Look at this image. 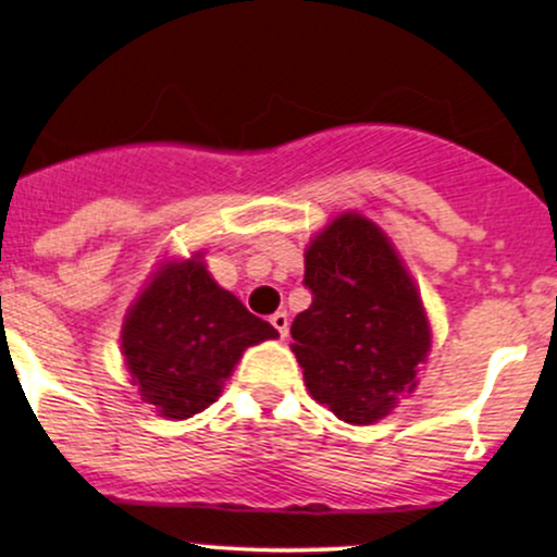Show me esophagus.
Listing matches in <instances>:
<instances>
[{
    "instance_id": "1",
    "label": "esophagus",
    "mask_w": 557,
    "mask_h": 557,
    "mask_svg": "<svg viewBox=\"0 0 557 557\" xmlns=\"http://www.w3.org/2000/svg\"><path fill=\"white\" fill-rule=\"evenodd\" d=\"M269 322H272V327L277 330L280 338H285V335H288V314H285V311H274V314L269 317Z\"/></svg>"
}]
</instances>
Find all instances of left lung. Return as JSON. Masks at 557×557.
Instances as JSON below:
<instances>
[{
    "instance_id": "1",
    "label": "left lung",
    "mask_w": 557,
    "mask_h": 557,
    "mask_svg": "<svg viewBox=\"0 0 557 557\" xmlns=\"http://www.w3.org/2000/svg\"><path fill=\"white\" fill-rule=\"evenodd\" d=\"M311 307L293 320L309 394L344 423L370 425L418 386L431 325L399 253L362 213H341L304 256Z\"/></svg>"
}]
</instances>
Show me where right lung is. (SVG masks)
I'll use <instances>...</instances> for the list:
<instances>
[{
    "instance_id": "add662e5",
    "label": "right lung",
    "mask_w": 557,
    "mask_h": 557,
    "mask_svg": "<svg viewBox=\"0 0 557 557\" xmlns=\"http://www.w3.org/2000/svg\"><path fill=\"white\" fill-rule=\"evenodd\" d=\"M277 330L219 288L200 256L166 261L139 293L121 330L132 386L161 418L185 420L216 401L248 346Z\"/></svg>"
}]
</instances>
